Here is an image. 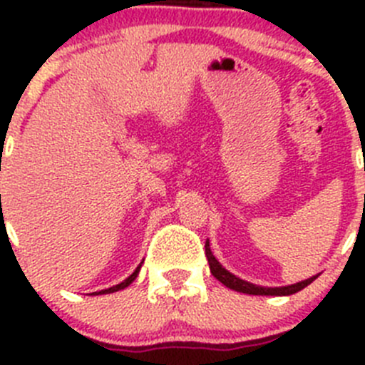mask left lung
<instances>
[{"label": "left lung", "mask_w": 365, "mask_h": 365, "mask_svg": "<svg viewBox=\"0 0 365 365\" xmlns=\"http://www.w3.org/2000/svg\"><path fill=\"white\" fill-rule=\"evenodd\" d=\"M205 254H206V259H208V264H210V272H212V275L217 279V281L222 282L226 288L235 289V292H240V293H247V295H275V297L293 295V293L304 289L305 286H309L316 277H318V275H314V277L305 279V281L297 282V284H292V286H281V288H264V286H256V284H252V282L244 281V279L237 277V275H233L231 272H227L226 268H224L222 264L215 259V256L212 254V249H210L208 240H206V244H205Z\"/></svg>", "instance_id": "left-lung-1"}]
</instances>
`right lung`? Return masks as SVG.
<instances>
[{"mask_svg":"<svg viewBox=\"0 0 365 365\" xmlns=\"http://www.w3.org/2000/svg\"><path fill=\"white\" fill-rule=\"evenodd\" d=\"M139 270H141V264H139L138 268H135L134 272H132V275H128L127 279H125L123 282H120V284H116V286H113V288H108V289H102V292H95L93 295H104V293H114V292H120V289H123V288H127L128 284H132V282H134V279L138 277V274H139Z\"/></svg>","mask_w":365,"mask_h":365,"instance_id":"obj_1","label":"right lung"}]
</instances>
